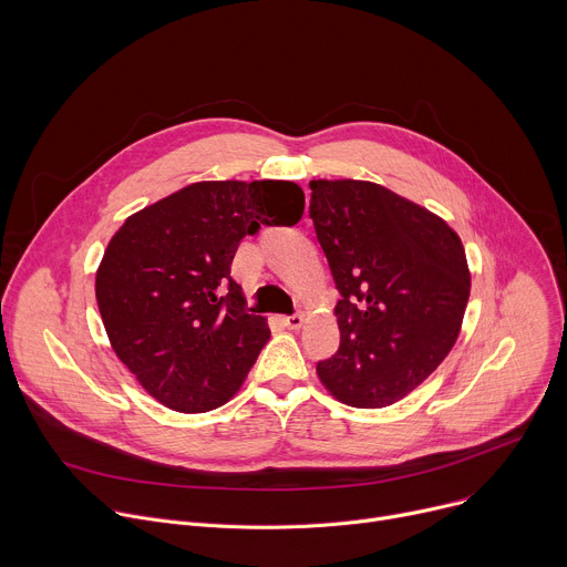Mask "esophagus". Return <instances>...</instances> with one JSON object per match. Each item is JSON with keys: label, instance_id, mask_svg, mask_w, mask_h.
<instances>
[{"label": "esophagus", "instance_id": "34e87169", "mask_svg": "<svg viewBox=\"0 0 567 567\" xmlns=\"http://www.w3.org/2000/svg\"><path fill=\"white\" fill-rule=\"evenodd\" d=\"M305 320H307V313L298 311V313L285 316V318H282V326H285V328H289V330H300V328L305 326Z\"/></svg>", "mask_w": 567, "mask_h": 567}]
</instances>
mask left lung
<instances>
[{
	"label": "left lung",
	"mask_w": 567,
	"mask_h": 567,
	"mask_svg": "<svg viewBox=\"0 0 567 567\" xmlns=\"http://www.w3.org/2000/svg\"><path fill=\"white\" fill-rule=\"evenodd\" d=\"M309 217L341 300L320 383L354 409L415 390L457 341L471 293L460 235L429 208L359 179L309 182Z\"/></svg>",
	"instance_id": "left-lung-1"
}]
</instances>
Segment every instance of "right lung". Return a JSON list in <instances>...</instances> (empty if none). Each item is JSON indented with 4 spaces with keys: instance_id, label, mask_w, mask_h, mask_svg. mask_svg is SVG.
<instances>
[{
    "instance_id": "right-lung-1",
    "label": "right lung",
    "mask_w": 567,
    "mask_h": 567,
    "mask_svg": "<svg viewBox=\"0 0 567 567\" xmlns=\"http://www.w3.org/2000/svg\"><path fill=\"white\" fill-rule=\"evenodd\" d=\"M293 182H197L130 215L96 271L112 350L158 403L208 413L235 396L271 332L230 262L260 224L293 226Z\"/></svg>"
}]
</instances>
